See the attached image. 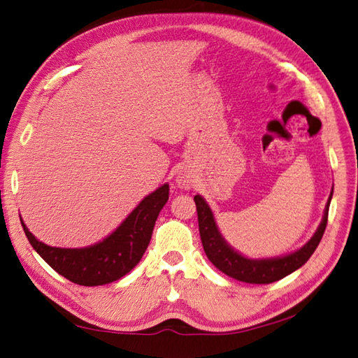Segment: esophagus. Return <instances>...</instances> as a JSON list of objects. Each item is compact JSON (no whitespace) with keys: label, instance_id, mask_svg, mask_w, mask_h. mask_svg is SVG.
Listing matches in <instances>:
<instances>
[{"label":"esophagus","instance_id":"esophagus-1","mask_svg":"<svg viewBox=\"0 0 358 358\" xmlns=\"http://www.w3.org/2000/svg\"><path fill=\"white\" fill-rule=\"evenodd\" d=\"M177 185H178L181 189H191L192 181H191V178L187 177V175L180 173L178 177H177Z\"/></svg>","mask_w":358,"mask_h":358}]
</instances>
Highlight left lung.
Instances as JSON below:
<instances>
[{"label": "left lung", "instance_id": "1", "mask_svg": "<svg viewBox=\"0 0 358 358\" xmlns=\"http://www.w3.org/2000/svg\"><path fill=\"white\" fill-rule=\"evenodd\" d=\"M331 199L332 192L329 195L328 203H326L320 226L317 227L313 238L305 246L296 249L295 252L281 257L248 258L227 245V241L218 231L215 217L212 214L209 204L204 201L201 195H195L194 201L196 204V214H199V229L204 252H206L208 258L217 269L235 280L254 285L273 283V281L281 280L289 275V273L301 268L309 260L310 255L314 254V250L317 249L318 243H320L323 237L326 224H328Z\"/></svg>", "mask_w": 358, "mask_h": 358}]
</instances>
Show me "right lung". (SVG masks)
<instances>
[{
	"instance_id": "right-lung-1",
	"label": "right lung",
	"mask_w": 358,
	"mask_h": 358,
	"mask_svg": "<svg viewBox=\"0 0 358 358\" xmlns=\"http://www.w3.org/2000/svg\"><path fill=\"white\" fill-rule=\"evenodd\" d=\"M167 200L169 185L166 183L144 196L110 235L87 248H52L36 240L22 220L21 226L32 248L59 275L81 286H101L124 277L138 264Z\"/></svg>"
}]
</instances>
